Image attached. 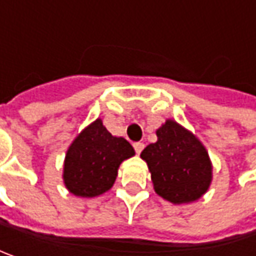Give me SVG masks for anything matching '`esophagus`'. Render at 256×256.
<instances>
[{
  "label": "esophagus",
  "mask_w": 256,
  "mask_h": 256,
  "mask_svg": "<svg viewBox=\"0 0 256 256\" xmlns=\"http://www.w3.org/2000/svg\"><path fill=\"white\" fill-rule=\"evenodd\" d=\"M144 146H145V145H144L142 142H135V144H134V150H135V152H136V154L142 152Z\"/></svg>",
  "instance_id": "obj_1"
}]
</instances>
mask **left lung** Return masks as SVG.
Here are the masks:
<instances>
[{"label":"left lung","instance_id":"1","mask_svg":"<svg viewBox=\"0 0 256 256\" xmlns=\"http://www.w3.org/2000/svg\"><path fill=\"white\" fill-rule=\"evenodd\" d=\"M141 158L148 164L155 192L172 204L200 200L212 181V164L202 142L178 122L166 120Z\"/></svg>","mask_w":256,"mask_h":256}]
</instances>
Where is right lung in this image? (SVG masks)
<instances>
[{
  "mask_svg": "<svg viewBox=\"0 0 256 256\" xmlns=\"http://www.w3.org/2000/svg\"><path fill=\"white\" fill-rule=\"evenodd\" d=\"M134 155L132 145L111 135L98 118L81 131L66 151L65 186L76 196H98L111 190L121 162Z\"/></svg>",
  "mask_w": 256,
  "mask_h": 256,
  "instance_id": "right-lung-1",
  "label": "right lung"
}]
</instances>
